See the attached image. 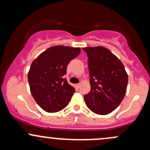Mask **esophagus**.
Listing matches in <instances>:
<instances>
[{
    "label": "esophagus",
    "mask_w": 150,
    "mask_h": 150,
    "mask_svg": "<svg viewBox=\"0 0 150 150\" xmlns=\"http://www.w3.org/2000/svg\"><path fill=\"white\" fill-rule=\"evenodd\" d=\"M75 86H76V87H77V89H78V88H80V83L76 84V85H75Z\"/></svg>",
    "instance_id": "34e87169"
}]
</instances>
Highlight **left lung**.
<instances>
[{
  "instance_id": "1",
  "label": "left lung",
  "mask_w": 150,
  "mask_h": 150,
  "mask_svg": "<svg viewBox=\"0 0 150 150\" xmlns=\"http://www.w3.org/2000/svg\"><path fill=\"white\" fill-rule=\"evenodd\" d=\"M83 50L88 57L91 86L90 92L84 96L86 105L97 114H108L125 97L128 74L121 61L104 46Z\"/></svg>"
}]
</instances>
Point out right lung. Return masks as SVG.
<instances>
[{
    "label": "right lung",
    "instance_id": "1",
    "mask_svg": "<svg viewBox=\"0 0 150 150\" xmlns=\"http://www.w3.org/2000/svg\"><path fill=\"white\" fill-rule=\"evenodd\" d=\"M80 53V48L51 46L32 62L28 73L30 91L38 105L49 113L65 108L75 92L64 75L68 64Z\"/></svg>",
    "mask_w": 150,
    "mask_h": 150
}]
</instances>
